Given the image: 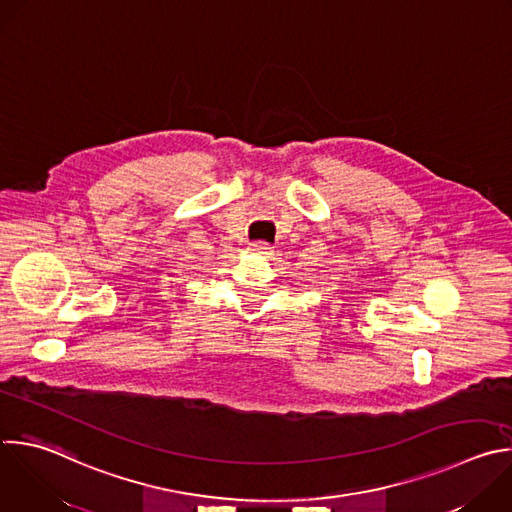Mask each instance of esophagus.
Segmentation results:
<instances>
[{
  "instance_id": "obj_1",
  "label": "esophagus",
  "mask_w": 512,
  "mask_h": 512,
  "mask_svg": "<svg viewBox=\"0 0 512 512\" xmlns=\"http://www.w3.org/2000/svg\"><path fill=\"white\" fill-rule=\"evenodd\" d=\"M251 251H255V253H261V255H269L271 251H273V247L271 245H267V243H263V241H255V243H251V247H249Z\"/></svg>"
}]
</instances>
